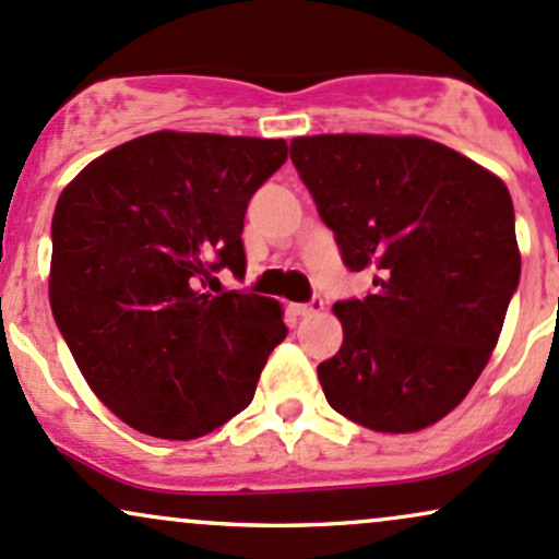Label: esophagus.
<instances>
[{"label":"esophagus","instance_id":"esophagus-1","mask_svg":"<svg viewBox=\"0 0 559 559\" xmlns=\"http://www.w3.org/2000/svg\"><path fill=\"white\" fill-rule=\"evenodd\" d=\"M324 309V300L319 298V296H313L309 304H296L293 306V311L298 313V317H311V313H319Z\"/></svg>","mask_w":559,"mask_h":559}]
</instances>
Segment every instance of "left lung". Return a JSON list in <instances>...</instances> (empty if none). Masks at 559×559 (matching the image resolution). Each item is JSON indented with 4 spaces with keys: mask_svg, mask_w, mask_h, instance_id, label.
Here are the masks:
<instances>
[{
    "mask_svg": "<svg viewBox=\"0 0 559 559\" xmlns=\"http://www.w3.org/2000/svg\"><path fill=\"white\" fill-rule=\"evenodd\" d=\"M290 160L343 263L374 272L369 296L335 304L328 404L369 430L428 428L480 378L518 290L504 181L423 136H298Z\"/></svg>",
    "mask_w": 559,
    "mask_h": 559,
    "instance_id": "left-lung-1",
    "label": "left lung"
}]
</instances>
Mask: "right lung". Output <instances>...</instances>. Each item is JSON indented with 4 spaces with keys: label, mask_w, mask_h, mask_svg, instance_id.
<instances>
[{
    "label": "right lung",
    "mask_w": 559,
    "mask_h": 559,
    "mask_svg": "<svg viewBox=\"0 0 559 559\" xmlns=\"http://www.w3.org/2000/svg\"><path fill=\"white\" fill-rule=\"evenodd\" d=\"M287 160L285 140L155 131L99 155L52 216L49 304L105 406L168 441L240 415L285 341L277 300L224 290L246 277L242 224Z\"/></svg>",
    "instance_id": "1"
}]
</instances>
